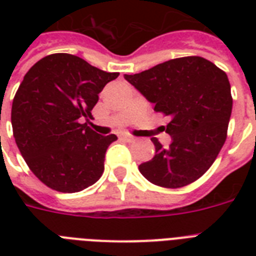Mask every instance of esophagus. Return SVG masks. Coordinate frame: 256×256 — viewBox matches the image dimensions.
I'll list each match as a JSON object with an SVG mask.
<instances>
[{
	"mask_svg": "<svg viewBox=\"0 0 256 256\" xmlns=\"http://www.w3.org/2000/svg\"><path fill=\"white\" fill-rule=\"evenodd\" d=\"M122 138L124 140H128V142H134L136 140V136H130V134H122Z\"/></svg>",
	"mask_w": 256,
	"mask_h": 256,
	"instance_id": "34e87169",
	"label": "esophagus"
}]
</instances>
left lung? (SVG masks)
<instances>
[{"instance_id": "1", "label": "left lung", "mask_w": 256, "mask_h": 256, "mask_svg": "<svg viewBox=\"0 0 256 256\" xmlns=\"http://www.w3.org/2000/svg\"><path fill=\"white\" fill-rule=\"evenodd\" d=\"M156 112L170 118L168 148L152 138L156 156L140 164L148 182L179 188L195 182L216 160L227 138L232 96L227 74L206 58H174L144 70L124 74Z\"/></svg>"}]
</instances>
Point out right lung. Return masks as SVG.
Segmentation results:
<instances>
[{"instance_id": "add662e5", "label": "right lung", "mask_w": 256, "mask_h": 256, "mask_svg": "<svg viewBox=\"0 0 256 256\" xmlns=\"http://www.w3.org/2000/svg\"><path fill=\"white\" fill-rule=\"evenodd\" d=\"M118 76L66 53L46 56L25 74L12 106L13 136L30 170L48 187L77 192L100 178L116 136H100L88 122L98 94Z\"/></svg>"}]
</instances>
